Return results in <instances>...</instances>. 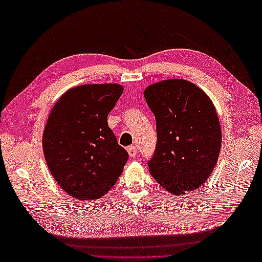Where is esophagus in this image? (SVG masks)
Returning a JSON list of instances; mask_svg holds the SVG:
<instances>
[{
	"label": "esophagus",
	"instance_id": "obj_1",
	"mask_svg": "<svg viewBox=\"0 0 262 262\" xmlns=\"http://www.w3.org/2000/svg\"><path fill=\"white\" fill-rule=\"evenodd\" d=\"M127 152H128V155H129L130 158H135L136 154H137V151H136V147L135 146H128Z\"/></svg>",
	"mask_w": 262,
	"mask_h": 262
}]
</instances>
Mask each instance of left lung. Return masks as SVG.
Returning <instances> with one entry per match:
<instances>
[{"label":"left lung","instance_id":"obj_1","mask_svg":"<svg viewBox=\"0 0 262 262\" xmlns=\"http://www.w3.org/2000/svg\"><path fill=\"white\" fill-rule=\"evenodd\" d=\"M157 120L158 143L149 173L166 191L182 196L203 186L222 146L214 103L202 89L182 79L163 80L144 91Z\"/></svg>","mask_w":262,"mask_h":262}]
</instances>
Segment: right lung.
<instances>
[{"label":"right lung","instance_id":"1","mask_svg":"<svg viewBox=\"0 0 262 262\" xmlns=\"http://www.w3.org/2000/svg\"><path fill=\"white\" fill-rule=\"evenodd\" d=\"M122 91L117 83L74 86L59 97L48 116L43 155L54 179L71 197L101 198L124 170L128 153L107 120Z\"/></svg>","mask_w":262,"mask_h":262}]
</instances>
